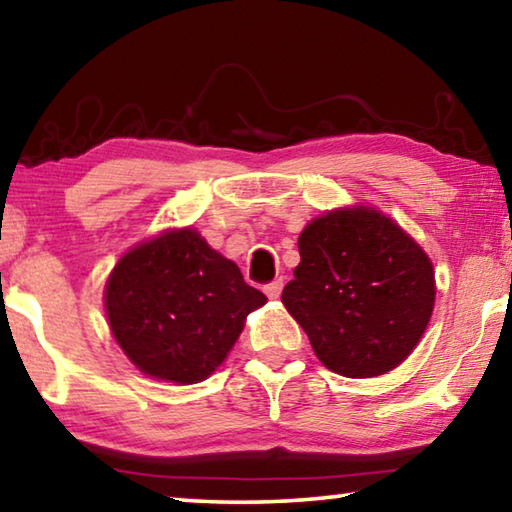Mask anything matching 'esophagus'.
I'll return each instance as SVG.
<instances>
[{"mask_svg": "<svg viewBox=\"0 0 512 512\" xmlns=\"http://www.w3.org/2000/svg\"><path fill=\"white\" fill-rule=\"evenodd\" d=\"M282 289H284V280L280 277V280H273L271 284H266V287H264V293H266V296L271 298V300H277V298H280Z\"/></svg>", "mask_w": 512, "mask_h": 512, "instance_id": "obj_1", "label": "esophagus"}]
</instances>
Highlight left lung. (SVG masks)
I'll use <instances>...</instances> for the list:
<instances>
[{
  "label": "left lung",
  "instance_id": "8db88e82",
  "mask_svg": "<svg viewBox=\"0 0 512 512\" xmlns=\"http://www.w3.org/2000/svg\"><path fill=\"white\" fill-rule=\"evenodd\" d=\"M298 248L282 302L323 366L352 379L400 366L436 300L427 253L391 216L363 205L318 216Z\"/></svg>",
  "mask_w": 512,
  "mask_h": 512
}]
</instances>
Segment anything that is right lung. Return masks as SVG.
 <instances>
[{"label": "right lung", "instance_id": "obj_1", "mask_svg": "<svg viewBox=\"0 0 512 512\" xmlns=\"http://www.w3.org/2000/svg\"><path fill=\"white\" fill-rule=\"evenodd\" d=\"M266 296L196 230H169L112 268L106 314L119 348L144 375L196 384L212 375Z\"/></svg>", "mask_w": 512, "mask_h": 512}]
</instances>
